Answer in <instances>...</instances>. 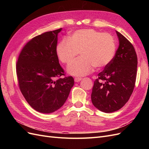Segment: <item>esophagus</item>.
Here are the masks:
<instances>
[{"instance_id":"34e87169","label":"esophagus","mask_w":149,"mask_h":149,"mask_svg":"<svg viewBox=\"0 0 149 149\" xmlns=\"http://www.w3.org/2000/svg\"><path fill=\"white\" fill-rule=\"evenodd\" d=\"M81 78H74V81L75 82H76V83H78V82H79L81 80Z\"/></svg>"}]
</instances>
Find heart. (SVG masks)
Returning a JSON list of instances; mask_svg holds the SVG:
<instances>
[{
    "label": "heart",
    "mask_w": 149,
    "mask_h": 149,
    "mask_svg": "<svg viewBox=\"0 0 149 149\" xmlns=\"http://www.w3.org/2000/svg\"><path fill=\"white\" fill-rule=\"evenodd\" d=\"M116 49L115 41L110 34L94 29H81L59 42L56 54L62 63L68 65L81 53V57L68 66L67 70L71 75L82 76L91 73L94 66L101 69L109 65Z\"/></svg>",
    "instance_id": "heart-1"
}]
</instances>
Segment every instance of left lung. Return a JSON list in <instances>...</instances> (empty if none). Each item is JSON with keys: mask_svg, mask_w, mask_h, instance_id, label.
Masks as SVG:
<instances>
[{"mask_svg": "<svg viewBox=\"0 0 149 149\" xmlns=\"http://www.w3.org/2000/svg\"><path fill=\"white\" fill-rule=\"evenodd\" d=\"M118 49L111 63L98 74L91 93L93 105L109 113L120 109L132 94L136 83L137 56L134 47L124 36L116 31Z\"/></svg>", "mask_w": 149, "mask_h": 149, "instance_id": "left-lung-1", "label": "left lung"}]
</instances>
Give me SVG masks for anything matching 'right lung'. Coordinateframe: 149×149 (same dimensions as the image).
<instances>
[{"instance_id": "right-lung-1", "label": "right lung", "mask_w": 149, "mask_h": 149, "mask_svg": "<svg viewBox=\"0 0 149 149\" xmlns=\"http://www.w3.org/2000/svg\"><path fill=\"white\" fill-rule=\"evenodd\" d=\"M62 29L35 37L22 48L16 65L19 88L29 105L38 112L52 113L64 104L74 85L65 76L56 54L58 33Z\"/></svg>"}]
</instances>
